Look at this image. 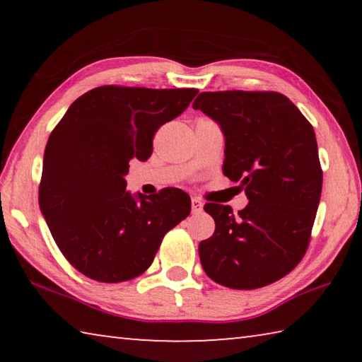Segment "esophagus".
I'll list each match as a JSON object with an SVG mask.
<instances>
[{
	"mask_svg": "<svg viewBox=\"0 0 362 362\" xmlns=\"http://www.w3.org/2000/svg\"><path fill=\"white\" fill-rule=\"evenodd\" d=\"M192 211L193 212H201L203 211V203L198 198H193L192 199Z\"/></svg>",
	"mask_w": 362,
	"mask_h": 362,
	"instance_id": "esophagus-1",
	"label": "esophagus"
}]
</instances>
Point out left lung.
Masks as SVG:
<instances>
[{
    "instance_id": "obj_1",
    "label": "left lung",
    "mask_w": 362,
    "mask_h": 362,
    "mask_svg": "<svg viewBox=\"0 0 362 362\" xmlns=\"http://www.w3.org/2000/svg\"><path fill=\"white\" fill-rule=\"evenodd\" d=\"M193 108L222 127L223 174L249 199L238 214L230 206H204L216 231L199 243L201 265L230 289L272 284L298 265L310 244L322 189L313 126L273 90L201 93Z\"/></svg>"
}]
</instances>
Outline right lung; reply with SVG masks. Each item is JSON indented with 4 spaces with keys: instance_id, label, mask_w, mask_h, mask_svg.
Masks as SVG:
<instances>
[{
    "instance_id": "add662e5",
    "label": "right lung",
    "mask_w": 362,
    "mask_h": 362,
    "mask_svg": "<svg viewBox=\"0 0 362 362\" xmlns=\"http://www.w3.org/2000/svg\"><path fill=\"white\" fill-rule=\"evenodd\" d=\"M198 89L100 86L71 103L49 136L40 209L60 252L99 283H122L148 269L164 235L188 217L189 196L164 188L126 192L134 158L145 161L155 132L183 113Z\"/></svg>"
}]
</instances>
